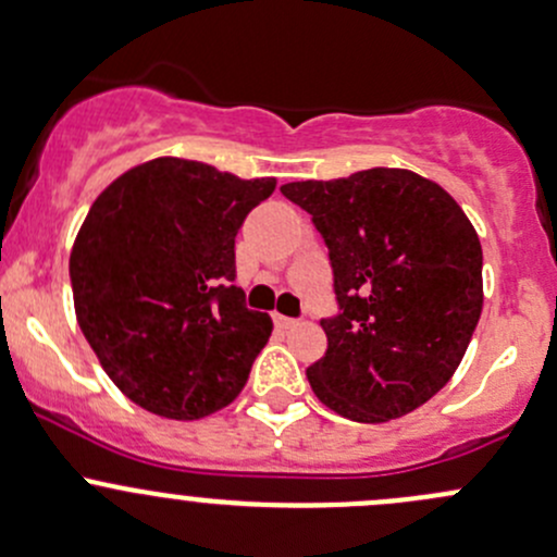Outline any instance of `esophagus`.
Instances as JSON below:
<instances>
[{"instance_id": "obj_1", "label": "esophagus", "mask_w": 557, "mask_h": 557, "mask_svg": "<svg viewBox=\"0 0 557 557\" xmlns=\"http://www.w3.org/2000/svg\"><path fill=\"white\" fill-rule=\"evenodd\" d=\"M274 325H277V327H294L296 320L294 318H285V314H274Z\"/></svg>"}]
</instances>
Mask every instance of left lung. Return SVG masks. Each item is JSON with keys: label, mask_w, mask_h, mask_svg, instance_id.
I'll list each match as a JSON object with an SVG mask.
<instances>
[{"label": "left lung", "mask_w": 557, "mask_h": 557, "mask_svg": "<svg viewBox=\"0 0 557 557\" xmlns=\"http://www.w3.org/2000/svg\"><path fill=\"white\" fill-rule=\"evenodd\" d=\"M312 215L333 269L338 312L307 368L338 417L389 421L448 384L483 309V250L446 189L400 168L280 186Z\"/></svg>", "instance_id": "obj_1"}]
</instances>
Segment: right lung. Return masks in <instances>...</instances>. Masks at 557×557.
<instances>
[{"instance_id": "right-lung-1", "label": "right lung", "mask_w": 557, "mask_h": 557, "mask_svg": "<svg viewBox=\"0 0 557 557\" xmlns=\"http://www.w3.org/2000/svg\"><path fill=\"white\" fill-rule=\"evenodd\" d=\"M178 157L109 184L74 239V309L109 379L146 411L191 421L230 406L272 333L245 307L234 237L274 191Z\"/></svg>"}]
</instances>
